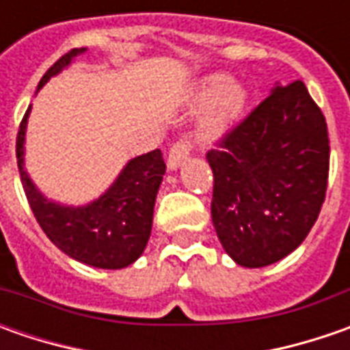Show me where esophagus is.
<instances>
[{"label": "esophagus", "mask_w": 350, "mask_h": 350, "mask_svg": "<svg viewBox=\"0 0 350 350\" xmlns=\"http://www.w3.org/2000/svg\"><path fill=\"white\" fill-rule=\"evenodd\" d=\"M191 154V142L189 140H179L175 142L169 150L167 157V167L169 169H177L181 163L187 161V157Z\"/></svg>", "instance_id": "obj_1"}]
</instances>
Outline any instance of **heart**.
Instances as JSON below:
<instances>
[{
  "instance_id": "heart-1",
  "label": "heart",
  "mask_w": 350,
  "mask_h": 350,
  "mask_svg": "<svg viewBox=\"0 0 350 350\" xmlns=\"http://www.w3.org/2000/svg\"><path fill=\"white\" fill-rule=\"evenodd\" d=\"M247 99V91L241 85H230V77L222 74H214L202 81L195 95V107L206 109L212 102V109L202 122L200 136L204 140H216L220 138L228 128L232 126L235 118L239 116L243 105Z\"/></svg>"
}]
</instances>
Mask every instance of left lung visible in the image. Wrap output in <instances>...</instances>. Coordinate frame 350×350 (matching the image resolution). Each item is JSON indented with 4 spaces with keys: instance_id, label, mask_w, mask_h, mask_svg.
<instances>
[{
    "instance_id": "obj_1",
    "label": "left lung",
    "mask_w": 350,
    "mask_h": 350,
    "mask_svg": "<svg viewBox=\"0 0 350 350\" xmlns=\"http://www.w3.org/2000/svg\"><path fill=\"white\" fill-rule=\"evenodd\" d=\"M216 150L212 222L226 253L259 269L284 259L316 224L329 177V136L302 81L276 85Z\"/></svg>"
}]
</instances>
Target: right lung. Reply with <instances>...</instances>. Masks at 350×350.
Returning <instances> with one entry per match:
<instances>
[{
	"instance_id": "obj_1",
	"label": "right lung",
	"mask_w": 350,
	"mask_h": 350,
	"mask_svg": "<svg viewBox=\"0 0 350 350\" xmlns=\"http://www.w3.org/2000/svg\"><path fill=\"white\" fill-rule=\"evenodd\" d=\"M85 48H74L42 75L38 89L52 75L68 68ZM31 107L17 132V165L21 183L34 218L48 239L72 259L99 269H124L136 261L148 245L154 220L157 189L165 175L161 150L130 159L111 189L85 206H64L48 200L23 167L25 132Z\"/></svg>"
}]
</instances>
